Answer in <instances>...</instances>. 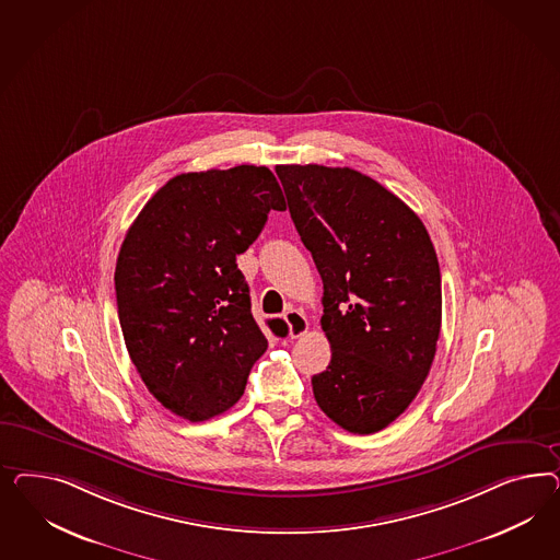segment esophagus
Returning <instances> with one entry per match:
<instances>
[{"label": "esophagus", "instance_id": "esophagus-1", "mask_svg": "<svg viewBox=\"0 0 560 560\" xmlns=\"http://www.w3.org/2000/svg\"><path fill=\"white\" fill-rule=\"evenodd\" d=\"M285 323L289 326V337L291 339H298V337H304L305 332H307V328H310V323H307V318H305L304 314L300 312V310H288L285 312Z\"/></svg>", "mask_w": 560, "mask_h": 560}]
</instances>
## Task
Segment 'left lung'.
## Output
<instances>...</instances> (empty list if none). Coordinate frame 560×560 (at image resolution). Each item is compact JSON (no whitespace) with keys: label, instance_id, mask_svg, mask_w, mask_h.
Instances as JSON below:
<instances>
[{"label":"left lung","instance_id":"obj_1","mask_svg":"<svg viewBox=\"0 0 560 560\" xmlns=\"http://www.w3.org/2000/svg\"><path fill=\"white\" fill-rule=\"evenodd\" d=\"M289 213L323 277L324 415L359 435L396 421L421 390L441 328V272L423 221L353 168H275Z\"/></svg>","mask_w":560,"mask_h":560}]
</instances>
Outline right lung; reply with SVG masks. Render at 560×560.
<instances>
[{
	"mask_svg": "<svg viewBox=\"0 0 560 560\" xmlns=\"http://www.w3.org/2000/svg\"><path fill=\"white\" fill-rule=\"evenodd\" d=\"M285 197L267 166L170 178L122 240L115 291L129 357L153 398L199 423L234 407L269 347L237 269ZM277 337L281 318L269 320Z\"/></svg>",
	"mask_w": 560,
	"mask_h": 560,
	"instance_id": "right-lung-1",
	"label": "right lung"
}]
</instances>
